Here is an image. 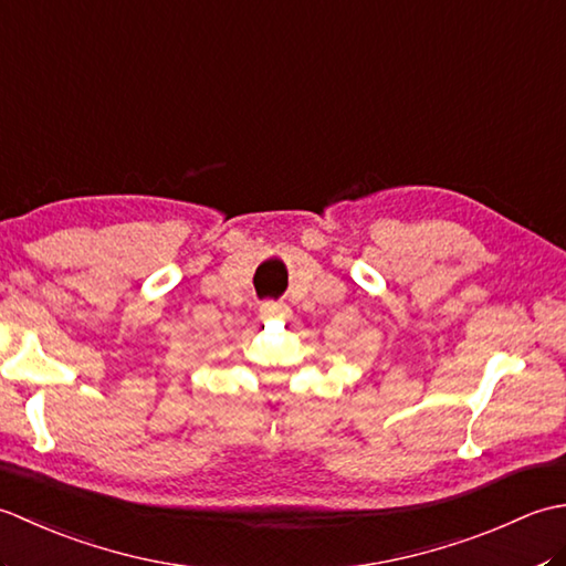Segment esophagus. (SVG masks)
Returning a JSON list of instances; mask_svg holds the SVG:
<instances>
[{
  "instance_id": "1",
  "label": "esophagus",
  "mask_w": 566,
  "mask_h": 566,
  "mask_svg": "<svg viewBox=\"0 0 566 566\" xmlns=\"http://www.w3.org/2000/svg\"><path fill=\"white\" fill-rule=\"evenodd\" d=\"M292 314V308L286 306L284 302H264L260 306V316L262 318H286Z\"/></svg>"
}]
</instances>
